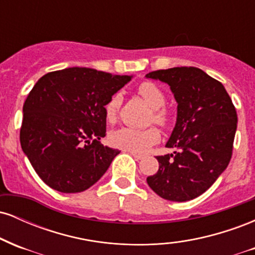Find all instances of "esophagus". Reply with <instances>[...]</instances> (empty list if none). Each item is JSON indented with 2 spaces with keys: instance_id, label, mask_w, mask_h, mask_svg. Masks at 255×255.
<instances>
[{
  "instance_id": "esophagus-1",
  "label": "esophagus",
  "mask_w": 255,
  "mask_h": 255,
  "mask_svg": "<svg viewBox=\"0 0 255 255\" xmlns=\"http://www.w3.org/2000/svg\"><path fill=\"white\" fill-rule=\"evenodd\" d=\"M130 154H131V156H133L134 158H135V159H141V158H142V154L135 153V152H130Z\"/></svg>"
}]
</instances>
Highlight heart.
I'll return each mask as SVG.
<instances>
[{"mask_svg":"<svg viewBox=\"0 0 255 255\" xmlns=\"http://www.w3.org/2000/svg\"><path fill=\"white\" fill-rule=\"evenodd\" d=\"M137 95L147 103L152 109L150 120L159 126L168 125L169 114L164 108L165 95L163 91L151 81H144L136 87ZM121 105L120 95H113L104 105L105 119L108 122H114L118 118L119 108ZM159 140V131L154 127H147L137 129V128L122 127L114 130L109 135V141L114 147L121 148L124 151L142 153L152 145Z\"/></svg>","mask_w":255,"mask_h":255,"instance_id":"1","label":"heart"}]
</instances>
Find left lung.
I'll use <instances>...</instances> for the list:
<instances>
[{
	"instance_id": "8db88e82",
	"label": "left lung",
	"mask_w": 255,
	"mask_h": 255,
	"mask_svg": "<svg viewBox=\"0 0 255 255\" xmlns=\"http://www.w3.org/2000/svg\"><path fill=\"white\" fill-rule=\"evenodd\" d=\"M170 86L177 120L159 169L147 183L160 198L188 201L206 192L227 169L233 154L238 114L218 80L195 67H174L146 74Z\"/></svg>"
}]
</instances>
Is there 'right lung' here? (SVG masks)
<instances>
[{
	"mask_svg": "<svg viewBox=\"0 0 255 255\" xmlns=\"http://www.w3.org/2000/svg\"><path fill=\"white\" fill-rule=\"evenodd\" d=\"M130 79L72 67L37 81L22 108L20 144L49 187L84 192L105 174L120 151L99 141L107 131L104 105Z\"/></svg>",
	"mask_w": 255,
	"mask_h": 255,
	"instance_id": "obj_1",
	"label": "right lung"
}]
</instances>
